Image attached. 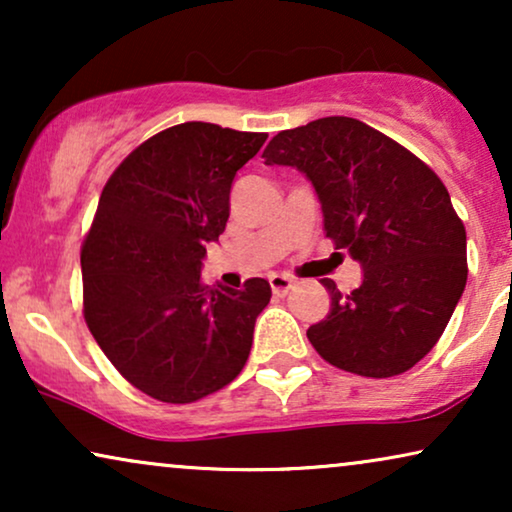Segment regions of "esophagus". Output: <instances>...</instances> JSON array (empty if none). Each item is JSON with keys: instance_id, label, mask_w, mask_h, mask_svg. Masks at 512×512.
<instances>
[{"instance_id": "34e87169", "label": "esophagus", "mask_w": 512, "mask_h": 512, "mask_svg": "<svg viewBox=\"0 0 512 512\" xmlns=\"http://www.w3.org/2000/svg\"><path fill=\"white\" fill-rule=\"evenodd\" d=\"M270 289L275 296H286V293L293 289V279L289 275H272Z\"/></svg>"}]
</instances>
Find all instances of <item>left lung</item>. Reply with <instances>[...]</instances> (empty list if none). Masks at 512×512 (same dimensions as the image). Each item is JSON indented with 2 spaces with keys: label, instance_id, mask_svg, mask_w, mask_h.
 Here are the masks:
<instances>
[{
  "label": "left lung",
  "instance_id": "left-lung-1",
  "mask_svg": "<svg viewBox=\"0 0 512 512\" xmlns=\"http://www.w3.org/2000/svg\"><path fill=\"white\" fill-rule=\"evenodd\" d=\"M265 165L307 174L335 249L361 263L363 282L331 293V312L307 338L331 366L361 377H394L431 352L464 293L466 228L450 193L424 160L349 116L282 130Z\"/></svg>",
  "mask_w": 512,
  "mask_h": 512
}]
</instances>
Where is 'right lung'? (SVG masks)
<instances>
[{
    "label": "right lung",
    "instance_id": "obj_1",
    "mask_svg": "<svg viewBox=\"0 0 512 512\" xmlns=\"http://www.w3.org/2000/svg\"><path fill=\"white\" fill-rule=\"evenodd\" d=\"M265 132L179 123L137 146L102 188L81 247L83 319L132 387L193 403L242 373L270 284L202 282L205 244L226 230L235 172Z\"/></svg>",
    "mask_w": 512,
    "mask_h": 512
}]
</instances>
